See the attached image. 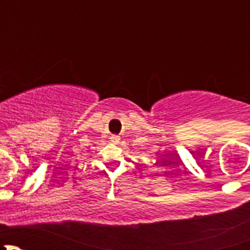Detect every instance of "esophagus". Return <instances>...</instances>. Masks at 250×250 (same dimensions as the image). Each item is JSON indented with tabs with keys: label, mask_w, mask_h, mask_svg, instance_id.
Returning <instances> with one entry per match:
<instances>
[{
	"label": "esophagus",
	"mask_w": 250,
	"mask_h": 250,
	"mask_svg": "<svg viewBox=\"0 0 250 250\" xmlns=\"http://www.w3.org/2000/svg\"><path fill=\"white\" fill-rule=\"evenodd\" d=\"M110 139H111V141H112V143L117 144L118 141H120V137H117V135H112V137H111Z\"/></svg>",
	"instance_id": "34e87169"
}]
</instances>
